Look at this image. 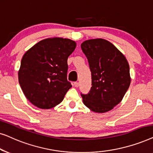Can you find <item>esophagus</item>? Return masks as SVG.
<instances>
[{
    "label": "esophagus",
    "instance_id": "obj_1",
    "mask_svg": "<svg viewBox=\"0 0 153 153\" xmlns=\"http://www.w3.org/2000/svg\"><path fill=\"white\" fill-rule=\"evenodd\" d=\"M74 86L75 87H79V82H74Z\"/></svg>",
    "mask_w": 153,
    "mask_h": 153
}]
</instances>
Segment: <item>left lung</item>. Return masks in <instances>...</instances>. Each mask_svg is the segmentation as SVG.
I'll list each match as a JSON object with an SVG mask.
<instances>
[{
	"label": "left lung",
	"mask_w": 153,
	"mask_h": 153,
	"mask_svg": "<svg viewBox=\"0 0 153 153\" xmlns=\"http://www.w3.org/2000/svg\"><path fill=\"white\" fill-rule=\"evenodd\" d=\"M81 49L88 60L92 87L83 102L95 113L109 111L122 101L131 83L127 58L109 41L102 38L88 39Z\"/></svg>",
	"instance_id": "1"
}]
</instances>
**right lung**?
I'll return each instance as SVG.
<instances>
[{"label":"right lung","mask_w":153,"mask_h":153,"mask_svg":"<svg viewBox=\"0 0 153 153\" xmlns=\"http://www.w3.org/2000/svg\"><path fill=\"white\" fill-rule=\"evenodd\" d=\"M76 46L70 39L49 37L24 53L18 72L19 83L31 104L49 109L63 100L72 88L67 80L68 58Z\"/></svg>","instance_id":"right-lung-1"}]
</instances>
